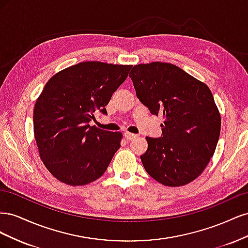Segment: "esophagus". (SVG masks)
<instances>
[{"label":"esophagus","instance_id":"34e87169","mask_svg":"<svg viewBox=\"0 0 248 248\" xmlns=\"http://www.w3.org/2000/svg\"><path fill=\"white\" fill-rule=\"evenodd\" d=\"M124 137H125L126 140H130L136 139L138 136H137V134H134V133H130V132H128V131H126V132L124 133Z\"/></svg>","mask_w":248,"mask_h":248}]
</instances>
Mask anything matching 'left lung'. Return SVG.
<instances>
[{
	"instance_id": "left-lung-1",
	"label": "left lung",
	"mask_w": 248,
	"mask_h": 248,
	"mask_svg": "<svg viewBox=\"0 0 248 248\" xmlns=\"http://www.w3.org/2000/svg\"><path fill=\"white\" fill-rule=\"evenodd\" d=\"M129 78L140 101L163 118L161 137L146 138L142 166L166 186L190 183L208 166L219 139L221 119L211 91L170 63L136 65Z\"/></svg>"
}]
</instances>
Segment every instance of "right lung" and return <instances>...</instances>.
<instances>
[{"mask_svg":"<svg viewBox=\"0 0 248 248\" xmlns=\"http://www.w3.org/2000/svg\"><path fill=\"white\" fill-rule=\"evenodd\" d=\"M131 65L81 62L56 73L34 108L40 158L59 181L82 186L100 178L121 146L122 133L90 126L121 86Z\"/></svg>","mask_w":248,"mask_h":248,"instance_id":"1","label":"right lung"}]
</instances>
